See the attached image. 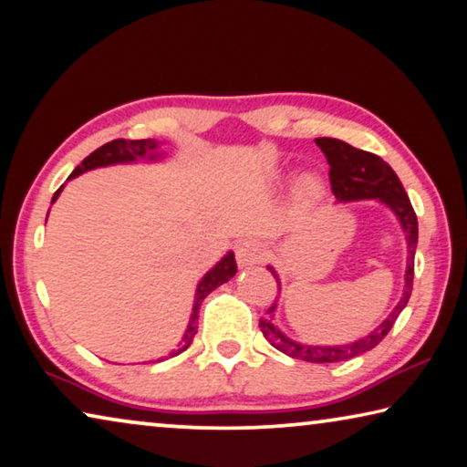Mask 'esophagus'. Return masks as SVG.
<instances>
[{
	"label": "esophagus",
	"mask_w": 467,
	"mask_h": 467,
	"mask_svg": "<svg viewBox=\"0 0 467 467\" xmlns=\"http://www.w3.org/2000/svg\"><path fill=\"white\" fill-rule=\"evenodd\" d=\"M235 258H238V265L242 269L254 267V265H261L265 258V246L258 240H242L238 246H235Z\"/></svg>",
	"instance_id": "obj_1"
}]
</instances>
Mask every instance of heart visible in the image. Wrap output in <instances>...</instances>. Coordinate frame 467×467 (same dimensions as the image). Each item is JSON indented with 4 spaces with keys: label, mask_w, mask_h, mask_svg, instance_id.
<instances>
[{
    "label": "heart",
    "mask_w": 467,
    "mask_h": 467,
    "mask_svg": "<svg viewBox=\"0 0 467 467\" xmlns=\"http://www.w3.org/2000/svg\"><path fill=\"white\" fill-rule=\"evenodd\" d=\"M324 179L317 173H311V171H306V173L296 179V193L305 204L319 202L321 196H324Z\"/></svg>",
    "instance_id": "b5f03b06"
}]
</instances>
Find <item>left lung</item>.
<instances>
[{"instance_id": "1", "label": "left lung", "mask_w": 467, "mask_h": 467, "mask_svg": "<svg viewBox=\"0 0 467 467\" xmlns=\"http://www.w3.org/2000/svg\"><path fill=\"white\" fill-rule=\"evenodd\" d=\"M315 143L321 148V152L326 154V159L329 162V182H332V192L336 200H338L340 204L358 202V200H376V202L389 206L394 213V217L399 219L407 242L403 296H400L399 303L394 305L389 317H386L374 332L363 336V338L344 344H303L298 340H292L290 336H285L275 324L277 303L269 308L267 317H261V321H258V327H261L265 338L271 342V347L282 350L284 355L300 358V361L306 363H338L348 361V358L368 353V350L378 347V344L384 340V336L390 332V327L394 326V321H397L400 311L407 306L413 288V258L415 248H418V217H415L413 206L409 202L403 183L399 182L397 173L390 169L389 162H384L376 154L365 152V150H357L350 146V143L336 138H315ZM267 269L274 274L277 288L282 292L279 274L271 267V265H267Z\"/></svg>"}]
</instances>
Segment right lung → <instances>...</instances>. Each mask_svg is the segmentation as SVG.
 I'll use <instances>...</instances> for the list:
<instances>
[{"instance_id": "obj_1", "label": "right lung", "mask_w": 467, "mask_h": 467, "mask_svg": "<svg viewBox=\"0 0 467 467\" xmlns=\"http://www.w3.org/2000/svg\"><path fill=\"white\" fill-rule=\"evenodd\" d=\"M138 161H143V162H161L164 161V152L161 150V141L156 140H112L109 143H104L102 148H98L96 152H91L88 159H85L78 167L70 173L68 182L70 179H75L78 175L88 173V171H93V169H102V167H114V164H133ZM64 190L62 188L54 193L52 198V204L58 200L60 192ZM49 214V211H47ZM235 271H238V265H235V256L232 250L221 258V261H217V265L214 267H211L206 274L202 275V279H200L198 285H196V292H193V305H192V313H190V321L188 326H185V332L182 336V340H179L177 348H173L169 353V357H175L179 353H183L185 348L190 347L193 336H196L198 332V308L200 305H202V300L209 296V294L219 288L221 284L229 282L235 275ZM161 361V358H159Z\"/></svg>"}]
</instances>
